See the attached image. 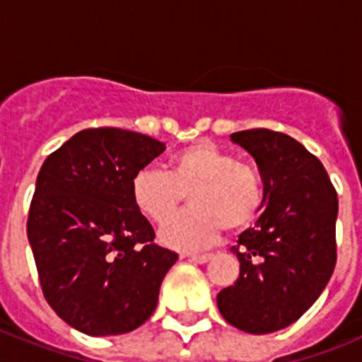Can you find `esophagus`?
Listing matches in <instances>:
<instances>
[{
  "label": "esophagus",
  "instance_id": "esophagus-1",
  "mask_svg": "<svg viewBox=\"0 0 362 362\" xmlns=\"http://www.w3.org/2000/svg\"><path fill=\"white\" fill-rule=\"evenodd\" d=\"M212 257H214L212 254H196V255H190V261H194V263L197 264H204V263H209Z\"/></svg>",
  "mask_w": 362,
  "mask_h": 362
}]
</instances>
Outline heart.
<instances>
[{
	"label": "heart",
	"mask_w": 362,
	"mask_h": 362,
	"mask_svg": "<svg viewBox=\"0 0 362 362\" xmlns=\"http://www.w3.org/2000/svg\"><path fill=\"white\" fill-rule=\"evenodd\" d=\"M136 209L153 223L175 212L188 194L192 209L166 221L159 241L174 250L209 246L225 226L241 232L259 217L264 204V181L254 165L239 163L232 152L209 141L181 150L172 158L170 172L145 166L130 183Z\"/></svg>",
	"instance_id": "heart-1"
}]
</instances>
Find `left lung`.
<instances>
[{
  "mask_svg": "<svg viewBox=\"0 0 362 362\" xmlns=\"http://www.w3.org/2000/svg\"><path fill=\"white\" fill-rule=\"evenodd\" d=\"M230 139L255 159L267 196L230 248L241 268L217 293V308L238 330L272 334L296 322L334 274L337 194L321 161L293 137L254 129Z\"/></svg>",
  "mask_w": 362,
  "mask_h": 362,
  "instance_id": "8db88e82",
  "label": "left lung"
}]
</instances>
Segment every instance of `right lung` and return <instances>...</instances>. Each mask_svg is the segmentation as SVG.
Returning <instances> with one entry per match:
<instances>
[{"instance_id": "1", "label": "right lung", "mask_w": 362, "mask_h": 362, "mask_svg": "<svg viewBox=\"0 0 362 362\" xmlns=\"http://www.w3.org/2000/svg\"><path fill=\"white\" fill-rule=\"evenodd\" d=\"M165 148L145 134L86 129L37 174L27 235L41 288L54 312L83 334H129L158 306L177 254L153 243L130 183Z\"/></svg>"}]
</instances>
